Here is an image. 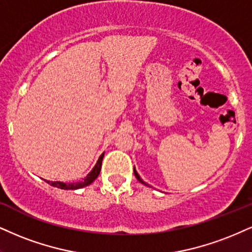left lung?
Instances as JSON below:
<instances>
[{
    "label": "left lung",
    "instance_id": "obj_1",
    "mask_svg": "<svg viewBox=\"0 0 252 252\" xmlns=\"http://www.w3.org/2000/svg\"><path fill=\"white\" fill-rule=\"evenodd\" d=\"M134 174H135V176H136V178H137V180L139 181V182H141V183L142 184H144V186H147V183H144V182L143 181H142V178L141 177H139V175L137 174V171H136V169L134 168Z\"/></svg>",
    "mask_w": 252,
    "mask_h": 252
}]
</instances>
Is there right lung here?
<instances>
[{"label": "right lung", "mask_w": 252, "mask_h": 252, "mask_svg": "<svg viewBox=\"0 0 252 252\" xmlns=\"http://www.w3.org/2000/svg\"><path fill=\"white\" fill-rule=\"evenodd\" d=\"M103 156H104V153L99 156L96 165L94 166L93 170L87 175V177L84 178V180H82L80 182H75V183H63V182H50V181H45V182H47V183H49L50 186L60 188V189H64V190H76V189H81V188H83V187L89 186V184H92L93 182L96 180L97 176L99 175V171H101V168H102Z\"/></svg>", "instance_id": "1"}]
</instances>
